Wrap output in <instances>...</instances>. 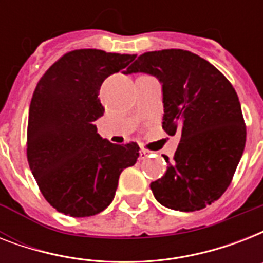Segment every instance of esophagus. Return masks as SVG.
Returning <instances> with one entry per match:
<instances>
[{"label": "esophagus", "instance_id": "esophagus-1", "mask_svg": "<svg viewBox=\"0 0 263 263\" xmlns=\"http://www.w3.org/2000/svg\"><path fill=\"white\" fill-rule=\"evenodd\" d=\"M147 156H148V152L147 150H144V148H142V150H140V160H144V158H147Z\"/></svg>", "mask_w": 263, "mask_h": 263}]
</instances>
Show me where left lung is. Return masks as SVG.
Returning <instances> with one entry per match:
<instances>
[{
    "label": "left lung",
    "instance_id": "left-lung-1",
    "mask_svg": "<svg viewBox=\"0 0 263 263\" xmlns=\"http://www.w3.org/2000/svg\"><path fill=\"white\" fill-rule=\"evenodd\" d=\"M125 75L147 73L162 86V128L180 135L168 169L150 184L162 206L195 212L217 200L236 171L246 146V125L232 84L216 67L180 49L147 51Z\"/></svg>",
    "mask_w": 263,
    "mask_h": 263
}]
</instances>
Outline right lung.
I'll return each instance as SVG.
<instances>
[{
    "label": "right lung",
    "mask_w": 263,
    "mask_h": 263,
    "mask_svg": "<svg viewBox=\"0 0 263 263\" xmlns=\"http://www.w3.org/2000/svg\"><path fill=\"white\" fill-rule=\"evenodd\" d=\"M134 54L73 50L51 65L31 99L27 158L45 199L65 216L90 217L111 203L120 173L139 157L136 143L115 144L97 132L98 91Z\"/></svg>",
    "instance_id": "add662e5"
}]
</instances>
